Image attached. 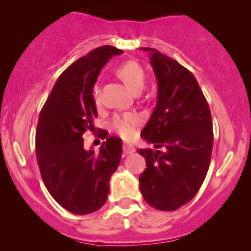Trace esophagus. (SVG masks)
<instances>
[{"label":"esophagus","mask_w":251,"mask_h":251,"mask_svg":"<svg viewBox=\"0 0 251 251\" xmlns=\"http://www.w3.org/2000/svg\"><path fill=\"white\" fill-rule=\"evenodd\" d=\"M135 151V148L133 145H129V144H125L124 145V153L125 154H131Z\"/></svg>","instance_id":"obj_1"}]
</instances>
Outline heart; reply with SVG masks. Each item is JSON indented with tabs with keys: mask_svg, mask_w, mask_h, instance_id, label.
Returning a JSON list of instances; mask_svg holds the SVG:
<instances>
[{
	"mask_svg": "<svg viewBox=\"0 0 251 251\" xmlns=\"http://www.w3.org/2000/svg\"><path fill=\"white\" fill-rule=\"evenodd\" d=\"M117 75L125 82V85L134 93H139L145 87L146 72L139 62L129 60L118 66L116 70ZM93 98L97 103L100 102V88L99 86H94ZM139 125V118L134 113H123L114 116L109 123V127L117 134H119L123 139H131L137 132V127Z\"/></svg>",
	"mask_w": 251,
	"mask_h": 251,
	"instance_id": "obj_1",
	"label": "heart"
}]
</instances>
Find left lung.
<instances>
[{
	"instance_id": "obj_1",
	"label": "left lung",
	"mask_w": 251,
	"mask_h": 251,
	"mask_svg": "<svg viewBox=\"0 0 251 251\" xmlns=\"http://www.w3.org/2000/svg\"><path fill=\"white\" fill-rule=\"evenodd\" d=\"M143 50L150 53L158 97L142 137L157 150H138L148 166L139 186L152 208L174 211L197 195L208 174L214 144L211 113L191 72L154 48Z\"/></svg>"
}]
</instances>
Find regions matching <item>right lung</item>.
I'll use <instances>...</instances> for the list:
<instances>
[{
	"instance_id": "add662e5",
	"label": "right lung",
	"mask_w": 251,
	"mask_h": 251,
	"mask_svg": "<svg viewBox=\"0 0 251 251\" xmlns=\"http://www.w3.org/2000/svg\"><path fill=\"white\" fill-rule=\"evenodd\" d=\"M122 53L103 46L72 63L40 112L35 148L42 180L51 197L72 214L87 215L101 208L111 176L119 166L122 139L109 137L94 152L83 149L82 135L94 128L98 116L92 93L97 77L112 56Z\"/></svg>"
}]
</instances>
